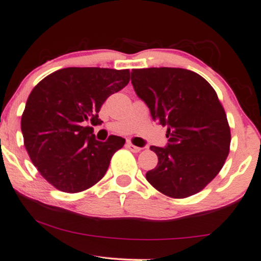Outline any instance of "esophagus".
Instances as JSON below:
<instances>
[{
  "instance_id": "1",
  "label": "esophagus",
  "mask_w": 261,
  "mask_h": 261,
  "mask_svg": "<svg viewBox=\"0 0 261 261\" xmlns=\"http://www.w3.org/2000/svg\"><path fill=\"white\" fill-rule=\"evenodd\" d=\"M126 148L130 150L132 152H139L142 150V148H139V146H136L135 144H132V143H126Z\"/></svg>"
}]
</instances>
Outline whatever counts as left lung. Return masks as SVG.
Wrapping results in <instances>:
<instances>
[{"instance_id": "obj_1", "label": "left lung", "mask_w": 261, "mask_h": 261, "mask_svg": "<svg viewBox=\"0 0 261 261\" xmlns=\"http://www.w3.org/2000/svg\"><path fill=\"white\" fill-rule=\"evenodd\" d=\"M131 83L152 119L168 127L167 148H150L159 163L146 172L148 182L172 199L201 192L222 169L230 146L229 124L215 90L185 68L132 69Z\"/></svg>"}]
</instances>
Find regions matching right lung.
I'll list each match as a JSON object with an SVG mask.
<instances>
[{
    "instance_id": "add662e5",
    "label": "right lung",
    "mask_w": 261,
    "mask_h": 261,
    "mask_svg": "<svg viewBox=\"0 0 261 261\" xmlns=\"http://www.w3.org/2000/svg\"><path fill=\"white\" fill-rule=\"evenodd\" d=\"M129 82V69L67 67L33 89L21 118L23 143L33 164L54 188L80 193L104 177L125 139L110 136L99 142L86 122H100L101 105Z\"/></svg>"
}]
</instances>
